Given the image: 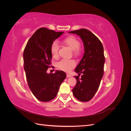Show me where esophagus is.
Wrapping results in <instances>:
<instances>
[{"label": "esophagus", "instance_id": "obj_1", "mask_svg": "<svg viewBox=\"0 0 131 131\" xmlns=\"http://www.w3.org/2000/svg\"><path fill=\"white\" fill-rule=\"evenodd\" d=\"M70 77H71L70 75L69 74H67V78H70Z\"/></svg>", "mask_w": 131, "mask_h": 131}]
</instances>
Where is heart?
<instances>
[{
  "label": "heart",
  "mask_w": 131,
  "mask_h": 131,
  "mask_svg": "<svg viewBox=\"0 0 131 131\" xmlns=\"http://www.w3.org/2000/svg\"><path fill=\"white\" fill-rule=\"evenodd\" d=\"M63 42L70 49L74 51L75 53L77 55L80 53L78 49L80 47V43L77 38L74 36H70L65 38L63 40ZM58 43L57 41L53 42L50 46V52L53 58H57L58 56ZM75 64L76 63L73 60L63 59L57 63L56 67L58 70L64 71V72H69L75 66Z\"/></svg>",
  "instance_id": "heart-1"
}]
</instances>
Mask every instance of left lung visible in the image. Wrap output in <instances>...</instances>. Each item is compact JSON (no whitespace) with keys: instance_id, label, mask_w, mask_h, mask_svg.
Here are the masks:
<instances>
[{"instance_id":"obj_1","label":"left lung","mask_w":131,"mask_h":131,"mask_svg":"<svg viewBox=\"0 0 131 131\" xmlns=\"http://www.w3.org/2000/svg\"><path fill=\"white\" fill-rule=\"evenodd\" d=\"M80 36L84 43L85 52L75 69L78 76H75L77 82L73 93L81 102L90 101L96 93L104 74L105 57L101 41L96 35L86 29L69 31ZM82 73V78L79 76Z\"/></svg>"}]
</instances>
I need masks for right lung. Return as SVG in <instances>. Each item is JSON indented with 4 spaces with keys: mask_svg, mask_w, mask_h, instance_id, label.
Masks as SVG:
<instances>
[{
    "mask_svg": "<svg viewBox=\"0 0 131 131\" xmlns=\"http://www.w3.org/2000/svg\"><path fill=\"white\" fill-rule=\"evenodd\" d=\"M63 33L41 28L29 39L24 50V69L28 85L39 101L52 100L66 78V73L62 70H56L54 73L46 72L51 64L50 46Z\"/></svg>",
    "mask_w": 131,
    "mask_h": 131,
    "instance_id": "obj_1",
    "label": "right lung"
}]
</instances>
